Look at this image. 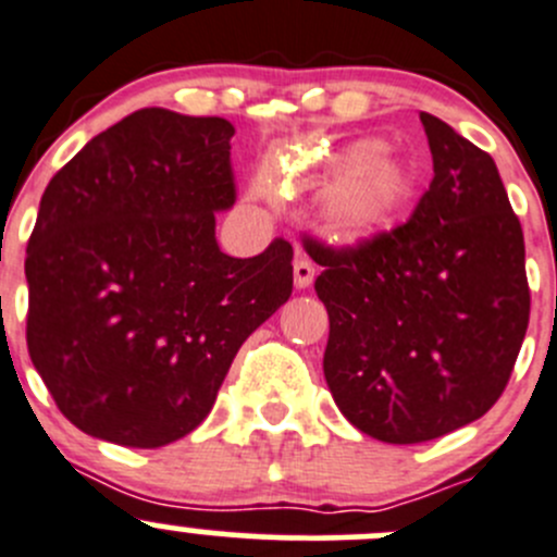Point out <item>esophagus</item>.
I'll return each mask as SVG.
<instances>
[{"label": "esophagus", "instance_id": "34e87169", "mask_svg": "<svg viewBox=\"0 0 557 557\" xmlns=\"http://www.w3.org/2000/svg\"><path fill=\"white\" fill-rule=\"evenodd\" d=\"M313 265L311 260H306V257H297L295 260V286L297 289H306V286H311L313 281Z\"/></svg>", "mask_w": 557, "mask_h": 557}]
</instances>
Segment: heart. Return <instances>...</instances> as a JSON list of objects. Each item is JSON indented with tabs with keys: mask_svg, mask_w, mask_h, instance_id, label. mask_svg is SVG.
<instances>
[{
	"mask_svg": "<svg viewBox=\"0 0 557 557\" xmlns=\"http://www.w3.org/2000/svg\"><path fill=\"white\" fill-rule=\"evenodd\" d=\"M297 178L324 186L322 222L338 240L357 244L393 222L411 195V175L376 143L330 148L297 168Z\"/></svg>",
	"mask_w": 557,
	"mask_h": 557,
	"instance_id": "heart-1",
	"label": "heart"
}]
</instances>
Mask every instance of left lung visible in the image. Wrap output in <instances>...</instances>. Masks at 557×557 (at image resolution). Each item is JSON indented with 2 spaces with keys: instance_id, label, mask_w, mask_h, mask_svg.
<instances>
[{
  "instance_id": "1",
  "label": "left lung",
  "mask_w": 557,
  "mask_h": 557,
  "mask_svg": "<svg viewBox=\"0 0 557 557\" xmlns=\"http://www.w3.org/2000/svg\"><path fill=\"white\" fill-rule=\"evenodd\" d=\"M433 181L406 224L355 246L302 235L322 265L324 379L371 438L420 444L493 409L531 313L525 240L493 157L420 113Z\"/></svg>"
}]
</instances>
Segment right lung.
I'll use <instances>...</instances> for the list:
<instances>
[{
	"instance_id": "right-lung-1",
	"label": "right lung",
	"mask_w": 557,
	"mask_h": 557,
	"mask_svg": "<svg viewBox=\"0 0 557 557\" xmlns=\"http://www.w3.org/2000/svg\"><path fill=\"white\" fill-rule=\"evenodd\" d=\"M219 115L143 108L91 137L46 186L26 246V346L78 431L157 449L216 404L240 344L292 295V246L238 260Z\"/></svg>"
}]
</instances>
